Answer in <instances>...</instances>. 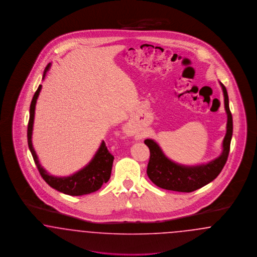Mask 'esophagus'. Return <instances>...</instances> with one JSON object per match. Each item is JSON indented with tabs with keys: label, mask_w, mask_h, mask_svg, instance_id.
<instances>
[{
	"label": "esophagus",
	"mask_w": 257,
	"mask_h": 257,
	"mask_svg": "<svg viewBox=\"0 0 257 257\" xmlns=\"http://www.w3.org/2000/svg\"><path fill=\"white\" fill-rule=\"evenodd\" d=\"M125 132L128 133V134H131V133H133V130H132V128H131L130 126L127 125V126L125 127Z\"/></svg>",
	"instance_id": "34e87169"
}]
</instances>
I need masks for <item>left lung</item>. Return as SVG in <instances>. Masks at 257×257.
Here are the masks:
<instances>
[{
  "instance_id": "left-lung-1",
  "label": "left lung",
  "mask_w": 257,
  "mask_h": 257,
  "mask_svg": "<svg viewBox=\"0 0 257 257\" xmlns=\"http://www.w3.org/2000/svg\"><path fill=\"white\" fill-rule=\"evenodd\" d=\"M220 84L223 92L224 108L227 114L226 134L222 142L221 154L218 158L207 164L199 166H183L169 159L155 141L147 139L145 141V144L150 151L147 175L156 186L170 191L191 193L213 181L223 169L229 154L233 121L226 88L221 83Z\"/></svg>"
}]
</instances>
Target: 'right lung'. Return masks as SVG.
Listing matches in <instances>:
<instances>
[{
  "label": "right lung",
  "instance_id": "right-lung-1",
  "mask_svg": "<svg viewBox=\"0 0 257 257\" xmlns=\"http://www.w3.org/2000/svg\"><path fill=\"white\" fill-rule=\"evenodd\" d=\"M51 63H48L46 66L43 78H45L46 72L49 70ZM41 90V85H39L38 88L33 97L31 107H30V118L28 124V146L33 155L34 161L37 165V170L39 171L41 177L45 180V182L56 189L57 191L63 193L69 196H84L99 190L102 185L107 183L110 177V172L112 168L113 156L110 154L108 148L103 141L101 146L98 148L97 152L95 153L94 157L83 168L81 171H77L70 176L65 177H58L53 176L45 171L42 166L40 165L37 153L33 147L32 143V135H33V127H34V119H35V110L37 104V97Z\"/></svg>",
  "mask_w": 257,
  "mask_h": 257
}]
</instances>
